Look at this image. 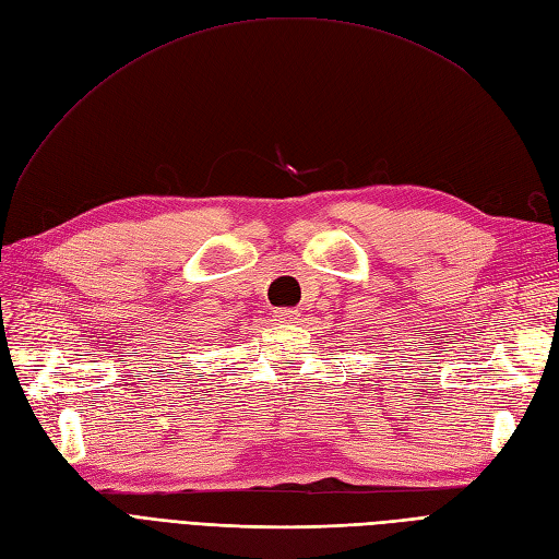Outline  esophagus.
Listing matches in <instances>:
<instances>
[{"mask_svg": "<svg viewBox=\"0 0 559 559\" xmlns=\"http://www.w3.org/2000/svg\"><path fill=\"white\" fill-rule=\"evenodd\" d=\"M296 319H298V310H292V308L275 310V321H280V324H292Z\"/></svg>", "mask_w": 559, "mask_h": 559, "instance_id": "esophagus-1", "label": "esophagus"}]
</instances>
